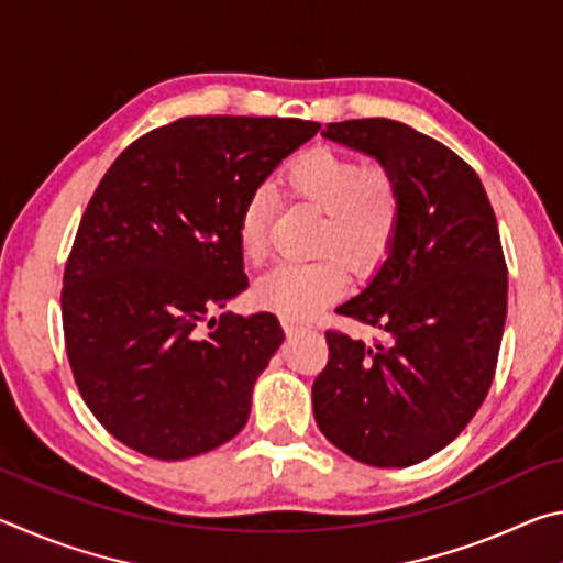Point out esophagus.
<instances>
[{
    "instance_id": "obj_1",
    "label": "esophagus",
    "mask_w": 563,
    "mask_h": 563,
    "mask_svg": "<svg viewBox=\"0 0 563 563\" xmlns=\"http://www.w3.org/2000/svg\"><path fill=\"white\" fill-rule=\"evenodd\" d=\"M283 328H285V332H290V335H292V332H298V330H305L302 322H298V320H288V318L283 320Z\"/></svg>"
}]
</instances>
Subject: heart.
I'll return each mask as SVG.
<instances>
[{
  "mask_svg": "<svg viewBox=\"0 0 563 563\" xmlns=\"http://www.w3.org/2000/svg\"><path fill=\"white\" fill-rule=\"evenodd\" d=\"M283 190L290 201L322 213L318 253L338 251L352 268H373L393 245L402 194L397 178L383 166L362 168L360 161L335 148L316 146L295 156L283 170ZM271 201L255 194L238 218V245L247 263L268 255ZM347 285L338 255L310 265H280L258 285V298L288 320L316 318Z\"/></svg>",
  "mask_w": 563,
  "mask_h": 563,
  "instance_id": "1",
  "label": "heart"
}]
</instances>
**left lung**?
I'll use <instances>...</instances> for the list:
<instances>
[{
	"label": "left lung",
	"instance_id": "left-lung-1",
	"mask_svg": "<svg viewBox=\"0 0 563 563\" xmlns=\"http://www.w3.org/2000/svg\"><path fill=\"white\" fill-rule=\"evenodd\" d=\"M322 136L377 158L397 178L402 216L375 278L338 308L387 340L328 330L312 412L352 460L412 466L456 440L492 387L507 320L497 218L474 168L407 123L352 119Z\"/></svg>",
	"mask_w": 563,
	"mask_h": 563
}]
</instances>
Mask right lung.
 I'll return each instance as SVG.
<instances>
[{
  "instance_id": "right-lung-1",
  "label": "right lung",
  "mask_w": 563,
  "mask_h": 563,
  "mask_svg": "<svg viewBox=\"0 0 563 563\" xmlns=\"http://www.w3.org/2000/svg\"><path fill=\"white\" fill-rule=\"evenodd\" d=\"M318 131L186 117L133 141L93 190L64 268L66 355L84 402L131 450L188 460L245 427L283 328L273 312H211L247 288L243 206Z\"/></svg>"
}]
</instances>
